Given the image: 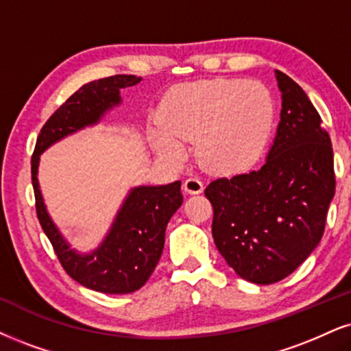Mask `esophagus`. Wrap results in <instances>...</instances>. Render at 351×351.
Here are the masks:
<instances>
[{
	"label": "esophagus",
	"instance_id": "34e87169",
	"mask_svg": "<svg viewBox=\"0 0 351 351\" xmlns=\"http://www.w3.org/2000/svg\"><path fill=\"white\" fill-rule=\"evenodd\" d=\"M182 187L184 192L190 193V195H197V193L203 192V182L200 179H197V177H189V179H185Z\"/></svg>",
	"mask_w": 351,
	"mask_h": 351
}]
</instances>
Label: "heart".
I'll list each match as a JSON object with an SVG mask.
<instances>
[{
	"mask_svg": "<svg viewBox=\"0 0 351 351\" xmlns=\"http://www.w3.org/2000/svg\"><path fill=\"white\" fill-rule=\"evenodd\" d=\"M161 119L164 127L153 133L161 158L182 161L184 140H195L203 167L231 174L257 161L274 127L275 106L257 81L206 80L177 86L162 104Z\"/></svg>",
	"mask_w": 351,
	"mask_h": 351,
	"instance_id": "b5f03b06",
	"label": "heart"
}]
</instances>
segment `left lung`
I'll return each mask as SVG.
<instances>
[{
	"label": "left lung",
	"mask_w": 351,
	"mask_h": 351,
	"mask_svg": "<svg viewBox=\"0 0 351 351\" xmlns=\"http://www.w3.org/2000/svg\"><path fill=\"white\" fill-rule=\"evenodd\" d=\"M275 76L281 112L265 164L205 189L216 247L257 285L287 278L313 254L335 195L334 151L321 115L300 84L278 70Z\"/></svg>",
	"instance_id": "left-lung-1"
}]
</instances>
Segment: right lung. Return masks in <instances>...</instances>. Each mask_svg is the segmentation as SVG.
<instances>
[{
  "label": "right lung",
  "mask_w": 351,
  "mask_h": 351,
  "mask_svg": "<svg viewBox=\"0 0 351 351\" xmlns=\"http://www.w3.org/2000/svg\"><path fill=\"white\" fill-rule=\"evenodd\" d=\"M140 81L141 77L133 75H115L84 84L47 120L32 154L37 218L53 245L56 257L73 280L107 295L136 291L154 271L164 249L169 219L184 202L180 180L167 185L133 187L101 244L88 254H81L71 249L47 211L37 179L38 162L43 151L56 141L101 122L107 112L122 104L120 89Z\"/></svg>",
  "instance_id": "1"
}]
</instances>
